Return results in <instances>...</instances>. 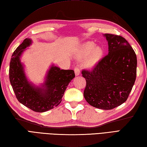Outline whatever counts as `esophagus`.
<instances>
[{
	"instance_id": "obj_1",
	"label": "esophagus",
	"mask_w": 147,
	"mask_h": 147,
	"mask_svg": "<svg viewBox=\"0 0 147 147\" xmlns=\"http://www.w3.org/2000/svg\"><path fill=\"white\" fill-rule=\"evenodd\" d=\"M74 73H75V75L76 76H79L80 74V69H79V67H75L74 69Z\"/></svg>"
}]
</instances>
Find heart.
I'll use <instances>...</instances> for the list:
<instances>
[{
  "mask_svg": "<svg viewBox=\"0 0 147 147\" xmlns=\"http://www.w3.org/2000/svg\"><path fill=\"white\" fill-rule=\"evenodd\" d=\"M92 42L83 43L75 52L76 57L79 60L85 59V65L88 68L94 67L101 61L104 54V50L101 46H95Z\"/></svg>",
  "mask_w": 147,
  "mask_h": 147,
  "instance_id": "obj_1",
  "label": "heart"
}]
</instances>
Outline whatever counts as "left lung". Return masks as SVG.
<instances>
[{
  "label": "left lung",
  "instance_id": "left-lung-1",
  "mask_svg": "<svg viewBox=\"0 0 147 147\" xmlns=\"http://www.w3.org/2000/svg\"><path fill=\"white\" fill-rule=\"evenodd\" d=\"M109 53L92 70L83 69L84 97L90 105L111 110L126 101L136 76L135 51L123 36L104 34Z\"/></svg>",
  "mask_w": 147,
  "mask_h": 147
}]
</instances>
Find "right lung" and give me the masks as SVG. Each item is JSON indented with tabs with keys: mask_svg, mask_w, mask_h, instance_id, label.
<instances>
[{
	"mask_svg": "<svg viewBox=\"0 0 147 147\" xmlns=\"http://www.w3.org/2000/svg\"><path fill=\"white\" fill-rule=\"evenodd\" d=\"M32 40H24L12 55L9 65V80L18 100L35 112H43L53 109L62 101L68 84L75 77L73 70H64L52 65L41 87L28 81L20 57Z\"/></svg>",
	"mask_w": 147,
	"mask_h": 147,
	"instance_id": "1",
	"label": "right lung"
}]
</instances>
